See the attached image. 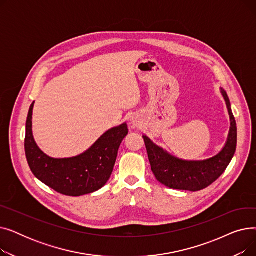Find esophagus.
I'll list each match as a JSON object with an SVG mask.
<instances>
[{
  "label": "esophagus",
  "mask_w": 256,
  "mask_h": 256,
  "mask_svg": "<svg viewBox=\"0 0 256 256\" xmlns=\"http://www.w3.org/2000/svg\"><path fill=\"white\" fill-rule=\"evenodd\" d=\"M132 126H138V122H137V121H135V120H132Z\"/></svg>",
  "instance_id": "obj_1"
}]
</instances>
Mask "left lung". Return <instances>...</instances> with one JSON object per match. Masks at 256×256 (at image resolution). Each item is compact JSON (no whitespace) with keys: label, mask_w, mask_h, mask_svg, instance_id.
<instances>
[{"label":"left lung","mask_w":256,"mask_h":256,"mask_svg":"<svg viewBox=\"0 0 256 256\" xmlns=\"http://www.w3.org/2000/svg\"><path fill=\"white\" fill-rule=\"evenodd\" d=\"M221 93L230 113V130L225 146L217 156L204 160H180L169 154L148 137L143 136L152 170L160 184L170 189L200 191L216 182L230 165L236 148V122L230 98L223 89Z\"/></svg>","instance_id":"left-lung-1"}]
</instances>
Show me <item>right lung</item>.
Listing matches in <instances>:
<instances>
[{
	"mask_svg": "<svg viewBox=\"0 0 256 256\" xmlns=\"http://www.w3.org/2000/svg\"><path fill=\"white\" fill-rule=\"evenodd\" d=\"M32 102L26 124L24 152L34 176L56 192L80 196L100 190L109 180L119 146L128 135L126 124L106 132L88 150L76 156L54 158L39 150L32 132Z\"/></svg>",
	"mask_w": 256,
	"mask_h": 256,
	"instance_id": "right-lung-1",
	"label": "right lung"
}]
</instances>
